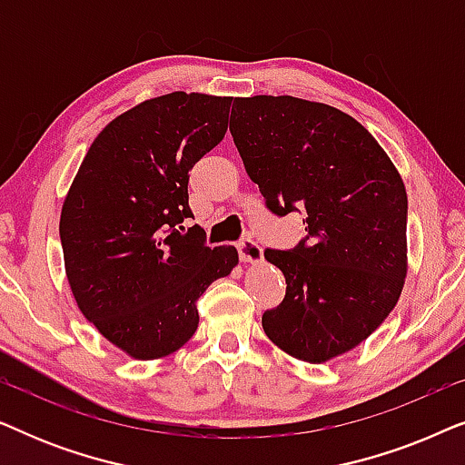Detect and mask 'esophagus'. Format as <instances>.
Masks as SVG:
<instances>
[{"label":"esophagus","mask_w":465,"mask_h":465,"mask_svg":"<svg viewBox=\"0 0 465 465\" xmlns=\"http://www.w3.org/2000/svg\"><path fill=\"white\" fill-rule=\"evenodd\" d=\"M237 250H239L241 262H250V264L262 262V247H260L253 239L239 241Z\"/></svg>","instance_id":"34e87169"}]
</instances>
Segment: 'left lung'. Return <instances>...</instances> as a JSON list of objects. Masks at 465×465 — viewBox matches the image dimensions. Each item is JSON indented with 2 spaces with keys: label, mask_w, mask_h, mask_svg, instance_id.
I'll list each match as a JSON object with an SVG mask.
<instances>
[{
  "label": "left lung",
  "mask_w": 465,
  "mask_h": 465,
  "mask_svg": "<svg viewBox=\"0 0 465 465\" xmlns=\"http://www.w3.org/2000/svg\"><path fill=\"white\" fill-rule=\"evenodd\" d=\"M231 133L266 209L304 215L301 243L264 250L288 283L283 301L264 311L266 336L311 364L358 347L402 294V177L358 120L326 104L239 97Z\"/></svg>",
  "instance_id": "left-lung-1"
}]
</instances>
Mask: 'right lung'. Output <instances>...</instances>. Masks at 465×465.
<instances>
[{
  "label": "right lung",
  "instance_id": "obj_1",
  "mask_svg": "<svg viewBox=\"0 0 465 465\" xmlns=\"http://www.w3.org/2000/svg\"><path fill=\"white\" fill-rule=\"evenodd\" d=\"M232 97L169 93L99 133L61 212L67 282L82 315L135 360L173 353L199 301L239 262L232 245L182 232L190 169L226 135Z\"/></svg>",
  "mask_w": 465,
  "mask_h": 465
}]
</instances>
